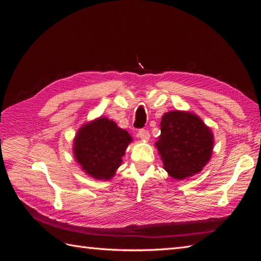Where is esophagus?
<instances>
[{
	"label": "esophagus",
	"mask_w": 261,
	"mask_h": 261,
	"mask_svg": "<svg viewBox=\"0 0 261 261\" xmlns=\"http://www.w3.org/2000/svg\"><path fill=\"white\" fill-rule=\"evenodd\" d=\"M137 136L141 139V140H145V141H148L149 138H150V134L147 129H139Z\"/></svg>",
	"instance_id": "esophagus-1"
}]
</instances>
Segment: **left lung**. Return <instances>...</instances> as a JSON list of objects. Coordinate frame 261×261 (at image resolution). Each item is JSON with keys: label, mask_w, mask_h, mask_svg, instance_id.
Returning <instances> with one entry per match:
<instances>
[{"label": "left lung", "mask_w": 261, "mask_h": 261, "mask_svg": "<svg viewBox=\"0 0 261 261\" xmlns=\"http://www.w3.org/2000/svg\"><path fill=\"white\" fill-rule=\"evenodd\" d=\"M155 143L164 170L175 179L199 173L212 154L213 134L199 116L185 111L165 113Z\"/></svg>", "instance_id": "obj_1"}]
</instances>
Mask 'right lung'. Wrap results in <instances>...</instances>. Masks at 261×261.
<instances>
[{"instance_id":"right-lung-1","label":"right lung","mask_w":261,"mask_h":261,"mask_svg":"<svg viewBox=\"0 0 261 261\" xmlns=\"http://www.w3.org/2000/svg\"><path fill=\"white\" fill-rule=\"evenodd\" d=\"M132 141L129 134L107 117L85 124L74 139V155L83 171L96 179H110L122 164Z\"/></svg>"}]
</instances>
